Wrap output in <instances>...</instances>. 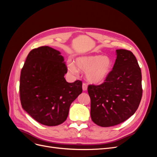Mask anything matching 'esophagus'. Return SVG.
Listing matches in <instances>:
<instances>
[{
  "label": "esophagus",
  "instance_id": "obj_1",
  "mask_svg": "<svg viewBox=\"0 0 157 157\" xmlns=\"http://www.w3.org/2000/svg\"><path fill=\"white\" fill-rule=\"evenodd\" d=\"M82 90L83 91H86L87 90V84L86 83L82 84Z\"/></svg>",
  "mask_w": 157,
  "mask_h": 157
}]
</instances>
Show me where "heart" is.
Listing matches in <instances>:
<instances>
[{
    "mask_svg": "<svg viewBox=\"0 0 157 157\" xmlns=\"http://www.w3.org/2000/svg\"><path fill=\"white\" fill-rule=\"evenodd\" d=\"M75 63L79 70L86 72L88 82L93 84H101L105 82L113 67L111 58L100 54L78 57L76 59ZM76 67L73 63H68V69L71 73L78 72Z\"/></svg>",
    "mask_w": 157,
    "mask_h": 157,
    "instance_id": "heart-1",
    "label": "heart"
}]
</instances>
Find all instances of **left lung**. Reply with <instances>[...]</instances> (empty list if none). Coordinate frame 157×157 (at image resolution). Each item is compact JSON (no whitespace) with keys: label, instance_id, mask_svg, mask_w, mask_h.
<instances>
[{"label":"left lung","instance_id":"8db88e82","mask_svg":"<svg viewBox=\"0 0 157 157\" xmlns=\"http://www.w3.org/2000/svg\"><path fill=\"white\" fill-rule=\"evenodd\" d=\"M117 59L103 84L89 85L92 121L102 127L115 126L132 116L142 97L141 72L132 52L116 50Z\"/></svg>","mask_w":157,"mask_h":157}]
</instances>
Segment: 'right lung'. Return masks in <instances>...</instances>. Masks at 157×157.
Listing matches in <instances>:
<instances>
[{
	"mask_svg": "<svg viewBox=\"0 0 157 157\" xmlns=\"http://www.w3.org/2000/svg\"><path fill=\"white\" fill-rule=\"evenodd\" d=\"M60 52L40 46L28 54L21 71L22 108L40 124L54 126L67 119L71 104L82 92V81L69 83Z\"/></svg>",
	"mask_w": 157,
	"mask_h": 157,
	"instance_id": "right-lung-1",
	"label": "right lung"
}]
</instances>
